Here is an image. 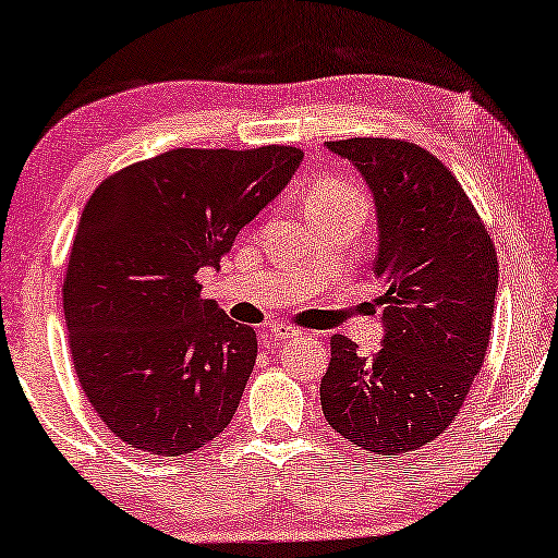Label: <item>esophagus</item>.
<instances>
[{
	"label": "esophagus",
	"mask_w": 558,
	"mask_h": 558,
	"mask_svg": "<svg viewBox=\"0 0 558 558\" xmlns=\"http://www.w3.org/2000/svg\"><path fill=\"white\" fill-rule=\"evenodd\" d=\"M298 336V331L293 326H282V324H278V326H270L268 328V339H272V341H290V339H295Z\"/></svg>",
	"instance_id": "obj_1"
}]
</instances>
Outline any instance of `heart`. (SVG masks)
Listing matches in <instances>:
<instances>
[{
	"label": "heart",
	"instance_id": "1",
	"mask_svg": "<svg viewBox=\"0 0 558 558\" xmlns=\"http://www.w3.org/2000/svg\"><path fill=\"white\" fill-rule=\"evenodd\" d=\"M305 207H308L311 215L341 207L366 209V194L349 179H320L305 197Z\"/></svg>",
	"mask_w": 558,
	"mask_h": 558
}]
</instances>
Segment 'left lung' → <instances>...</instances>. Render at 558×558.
Returning a JSON list of instances; mask_svg holds the SVG:
<instances>
[{
	"label": "left lung",
	"mask_w": 558,
	"mask_h": 558,
	"mask_svg": "<svg viewBox=\"0 0 558 558\" xmlns=\"http://www.w3.org/2000/svg\"><path fill=\"white\" fill-rule=\"evenodd\" d=\"M374 194L384 341L359 356L331 336L320 379L326 422L374 454H402L450 427L488 351L498 257L458 179L417 144L399 138L326 141Z\"/></svg>",
	"instance_id": "obj_1"
}]
</instances>
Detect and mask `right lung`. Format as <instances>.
<instances>
[{
    "mask_svg": "<svg viewBox=\"0 0 558 558\" xmlns=\"http://www.w3.org/2000/svg\"><path fill=\"white\" fill-rule=\"evenodd\" d=\"M295 146L171 148L100 182L77 222L62 282L77 381L111 433L159 458L194 452L230 425L257 339L197 272L286 190Z\"/></svg>",
    "mask_w": 558,
    "mask_h": 558,
    "instance_id": "right-lung-1",
    "label": "right lung"
}]
</instances>
